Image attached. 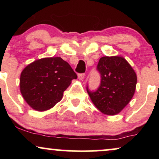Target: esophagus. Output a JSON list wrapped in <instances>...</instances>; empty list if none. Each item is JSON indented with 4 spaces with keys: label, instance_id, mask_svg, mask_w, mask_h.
<instances>
[{
    "label": "esophagus",
    "instance_id": "1",
    "mask_svg": "<svg viewBox=\"0 0 159 159\" xmlns=\"http://www.w3.org/2000/svg\"><path fill=\"white\" fill-rule=\"evenodd\" d=\"M78 79L81 80V81H83V80L84 79V78H85V74H84V73L78 74Z\"/></svg>",
    "mask_w": 159,
    "mask_h": 159
}]
</instances>
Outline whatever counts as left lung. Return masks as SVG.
Listing matches in <instances>:
<instances>
[{
    "mask_svg": "<svg viewBox=\"0 0 159 159\" xmlns=\"http://www.w3.org/2000/svg\"><path fill=\"white\" fill-rule=\"evenodd\" d=\"M101 83L96 91L87 90L94 105L104 114L116 115L131 101L137 84V75L123 57H102L97 65Z\"/></svg>",
    "mask_w": 159,
    "mask_h": 159,
    "instance_id": "left-lung-1",
    "label": "left lung"
}]
</instances>
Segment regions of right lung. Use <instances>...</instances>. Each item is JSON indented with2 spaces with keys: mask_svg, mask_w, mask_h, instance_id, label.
<instances>
[{
  "mask_svg": "<svg viewBox=\"0 0 159 159\" xmlns=\"http://www.w3.org/2000/svg\"><path fill=\"white\" fill-rule=\"evenodd\" d=\"M77 75L61 57H45L27 65L20 76V91L34 110L43 111L59 102Z\"/></svg>",
  "mask_w": 159,
  "mask_h": 159,
  "instance_id": "right-lung-1",
  "label": "right lung"
}]
</instances>
